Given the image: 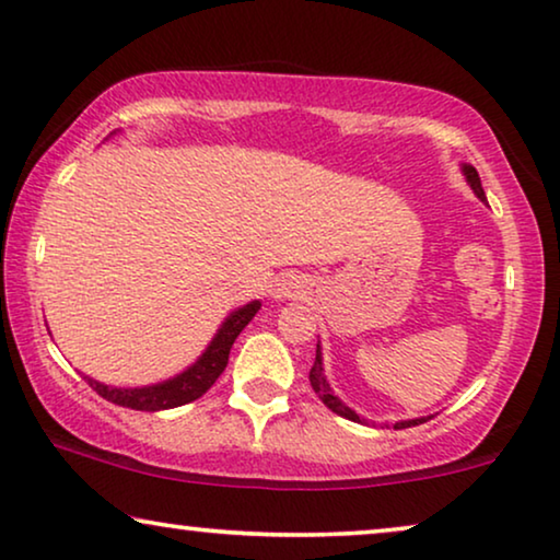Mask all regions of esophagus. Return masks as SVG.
<instances>
[{"instance_id":"1","label":"esophagus","mask_w":560,"mask_h":560,"mask_svg":"<svg viewBox=\"0 0 560 560\" xmlns=\"http://www.w3.org/2000/svg\"><path fill=\"white\" fill-rule=\"evenodd\" d=\"M305 293H308V280L303 275H282L272 288L275 301H295V298H303Z\"/></svg>"}]
</instances>
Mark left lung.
Segmentation results:
<instances>
[{
  "label": "left lung",
  "instance_id": "8db88e82",
  "mask_svg": "<svg viewBox=\"0 0 560 560\" xmlns=\"http://www.w3.org/2000/svg\"><path fill=\"white\" fill-rule=\"evenodd\" d=\"M462 173H464L466 183H469V186H471L474 196H477L481 203H487V196H485V188H481V180H479V173H477V167L469 165V163H462ZM311 385H313V389H316V395L320 397V400H324L326 408H328V410H334L336 416H341V418H347V420H354V423H364V425L370 423V420H366V418L357 416V412L351 410L349 405L343 402L341 397L334 393V387L328 385V380H326V372H324V351H320V341L316 343V362H313V366H311ZM425 420H428V418L397 420L395 428H397V431H400V428L420 425V423H425Z\"/></svg>",
  "mask_w": 560,
  "mask_h": 560
}]
</instances>
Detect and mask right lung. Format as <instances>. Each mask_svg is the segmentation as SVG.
<instances>
[{
	"mask_svg": "<svg viewBox=\"0 0 560 560\" xmlns=\"http://www.w3.org/2000/svg\"><path fill=\"white\" fill-rule=\"evenodd\" d=\"M259 308H262V303L259 301H249V303L240 305V308H234L224 320H221L219 331L213 334L209 347L201 351V357H198L194 364L186 366V370L178 374H173V377L155 382V385L114 387V385H104V382L89 377V374H83V380H86L89 385L104 397V400L121 405V408L144 410V412L180 408V405L198 400V397H201L206 389H209L213 382L219 380V374L224 372L229 364V351H232V343L236 341V336L244 331V326L255 318V313Z\"/></svg>",
	"mask_w": 560,
	"mask_h": 560,
	"instance_id": "obj_1",
	"label": "right lung"
}]
</instances>
